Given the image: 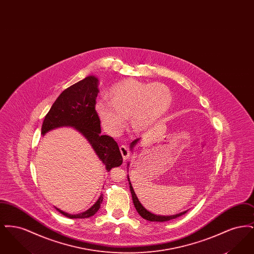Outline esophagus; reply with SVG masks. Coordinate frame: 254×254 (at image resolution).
<instances>
[{"label":"esophagus","instance_id":"esophagus-1","mask_svg":"<svg viewBox=\"0 0 254 254\" xmlns=\"http://www.w3.org/2000/svg\"><path fill=\"white\" fill-rule=\"evenodd\" d=\"M120 151H121L122 156L127 160V158L129 157V151H128V147L127 145H122L120 146Z\"/></svg>","mask_w":254,"mask_h":254}]
</instances>
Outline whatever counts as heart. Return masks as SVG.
Instances as JSON below:
<instances>
[{
    "mask_svg": "<svg viewBox=\"0 0 254 254\" xmlns=\"http://www.w3.org/2000/svg\"><path fill=\"white\" fill-rule=\"evenodd\" d=\"M108 95L110 101L107 98L97 100L95 110L104 129L112 136L124 130L128 116L133 131L149 130L166 115L172 103L167 85L130 78L111 86Z\"/></svg>",
    "mask_w": 254,
    "mask_h": 254,
    "instance_id": "1",
    "label": "heart"
}]
</instances>
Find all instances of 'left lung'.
Instances as JSON below:
<instances>
[{
    "mask_svg": "<svg viewBox=\"0 0 254 254\" xmlns=\"http://www.w3.org/2000/svg\"><path fill=\"white\" fill-rule=\"evenodd\" d=\"M140 139H141V138H138V139L134 140L132 143L130 144L129 147H130V150H131V151H133V149H134L135 145H137V144L139 143ZM128 166H129V164H127V167H128ZM127 180H128V184H129L130 192H131V195H132V201L133 204H134V206H135V208H136L137 212H138L142 217L145 219V220L150 221V222H167V221H169V220H172V219H175V218L180 217V216L184 215L185 213H187V212H188V210H185V211L180 212V213H177V214H174V215H168V216H166V215H156V214L151 213L150 211H148V210L145 208L144 205H142V204L140 203L139 199L137 198L136 194L134 192L132 185H131V183H130L129 176H128V175H127Z\"/></svg>",
    "mask_w": 254,
    "mask_h": 254,
    "instance_id": "8db88e82",
    "label": "left lung"
}]
</instances>
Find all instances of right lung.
Masks as SVG:
<instances>
[{"label": "right lung", "mask_w": 254, "mask_h": 254, "mask_svg": "<svg viewBox=\"0 0 254 254\" xmlns=\"http://www.w3.org/2000/svg\"><path fill=\"white\" fill-rule=\"evenodd\" d=\"M98 85V78L94 75H89L64 89L46 115L41 134L45 136L46 133L63 127H73L85 137L109 172L110 169L121 166L123 157L114 139L101 134V123L95 110L99 93ZM102 202L103 194L90 208L78 214H69L58 207L55 208L65 217L82 219L94 215Z\"/></svg>", "instance_id": "right-lung-1"}]
</instances>
